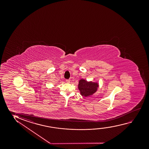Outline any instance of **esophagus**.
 Here are the masks:
<instances>
[{"label": "esophagus", "instance_id": "1", "mask_svg": "<svg viewBox=\"0 0 149 149\" xmlns=\"http://www.w3.org/2000/svg\"><path fill=\"white\" fill-rule=\"evenodd\" d=\"M65 81H66V82H67V83H70V80L67 79L65 80Z\"/></svg>", "mask_w": 149, "mask_h": 149}]
</instances>
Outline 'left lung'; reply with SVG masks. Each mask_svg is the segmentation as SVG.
<instances>
[{
	"instance_id": "left-lung-1",
	"label": "left lung",
	"mask_w": 149,
	"mask_h": 149,
	"mask_svg": "<svg viewBox=\"0 0 149 149\" xmlns=\"http://www.w3.org/2000/svg\"><path fill=\"white\" fill-rule=\"evenodd\" d=\"M78 88L79 90L80 95L83 97H86L92 96L97 91L99 84L97 82L88 81L84 79H81L79 81Z\"/></svg>"
}]
</instances>
